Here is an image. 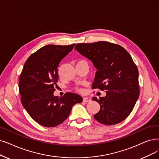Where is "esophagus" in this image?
Wrapping results in <instances>:
<instances>
[{
  "label": "esophagus",
  "mask_w": 159,
  "mask_h": 159,
  "mask_svg": "<svg viewBox=\"0 0 159 159\" xmlns=\"http://www.w3.org/2000/svg\"><path fill=\"white\" fill-rule=\"evenodd\" d=\"M83 100L84 102H89L91 101V98L90 97H84Z\"/></svg>",
  "instance_id": "obj_1"
}]
</instances>
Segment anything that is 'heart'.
Masks as SVG:
<instances>
[{
	"label": "heart",
	"instance_id": "obj_1",
	"mask_svg": "<svg viewBox=\"0 0 159 159\" xmlns=\"http://www.w3.org/2000/svg\"><path fill=\"white\" fill-rule=\"evenodd\" d=\"M79 91H81V89H79Z\"/></svg>",
	"mask_w": 159,
	"mask_h": 159
}]
</instances>
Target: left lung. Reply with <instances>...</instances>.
Listing matches in <instances>:
<instances>
[{
    "instance_id": "1",
    "label": "left lung",
    "mask_w": 159,
    "mask_h": 159,
    "mask_svg": "<svg viewBox=\"0 0 159 159\" xmlns=\"http://www.w3.org/2000/svg\"><path fill=\"white\" fill-rule=\"evenodd\" d=\"M75 49L97 69L93 88L106 93L104 97L93 98L100 106L94 119L106 125L123 121L139 94L138 70L130 55L122 46L105 41L78 43Z\"/></svg>"
}]
</instances>
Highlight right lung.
<instances>
[{
  "label": "right lung",
  "instance_id": "1",
  "mask_svg": "<svg viewBox=\"0 0 159 159\" xmlns=\"http://www.w3.org/2000/svg\"><path fill=\"white\" fill-rule=\"evenodd\" d=\"M75 46L47 45L32 54L25 62L19 81L21 103L36 123L46 127L61 124L70 113L75 104L83 98L79 94L66 93L54 96L59 80L61 61Z\"/></svg>",
  "mask_w": 159,
  "mask_h": 159
}]
</instances>
